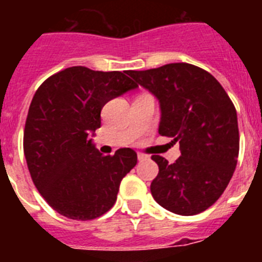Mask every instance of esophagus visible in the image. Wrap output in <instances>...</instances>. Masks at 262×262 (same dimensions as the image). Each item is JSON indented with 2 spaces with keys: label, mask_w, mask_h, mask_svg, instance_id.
Here are the masks:
<instances>
[{
  "label": "esophagus",
  "mask_w": 262,
  "mask_h": 262,
  "mask_svg": "<svg viewBox=\"0 0 262 262\" xmlns=\"http://www.w3.org/2000/svg\"><path fill=\"white\" fill-rule=\"evenodd\" d=\"M148 155H144V154H140V152H138V160L139 161H144V160H148Z\"/></svg>",
  "instance_id": "obj_1"
}]
</instances>
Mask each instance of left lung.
I'll return each mask as SVG.
<instances>
[{"label": "left lung", "instance_id": "obj_1", "mask_svg": "<svg viewBox=\"0 0 262 262\" xmlns=\"http://www.w3.org/2000/svg\"><path fill=\"white\" fill-rule=\"evenodd\" d=\"M128 75L160 101V135L180 143L181 156L173 164L152 155L159 165L152 196L178 215L205 211L226 190L237 164L240 138L232 101L214 76L187 62Z\"/></svg>", "mask_w": 262, "mask_h": 262}]
</instances>
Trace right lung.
<instances>
[{
    "label": "right lung",
    "instance_id": "right-lung-1",
    "mask_svg": "<svg viewBox=\"0 0 262 262\" xmlns=\"http://www.w3.org/2000/svg\"><path fill=\"white\" fill-rule=\"evenodd\" d=\"M127 75L71 67L48 77L32 97L23 133L29 172L46 202L69 219L107 212L122 178L138 163L131 148L103 156L89 139L101 127L105 103L138 88Z\"/></svg>",
    "mask_w": 262,
    "mask_h": 262
}]
</instances>
